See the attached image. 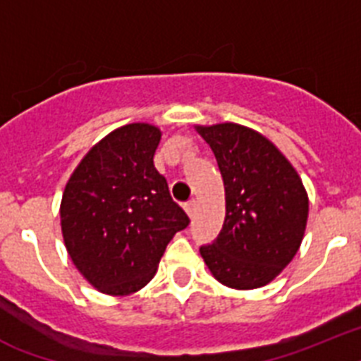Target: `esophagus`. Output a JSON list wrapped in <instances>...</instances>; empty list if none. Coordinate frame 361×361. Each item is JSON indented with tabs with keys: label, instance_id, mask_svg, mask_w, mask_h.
<instances>
[{
	"label": "esophagus",
	"instance_id": "1",
	"mask_svg": "<svg viewBox=\"0 0 361 361\" xmlns=\"http://www.w3.org/2000/svg\"><path fill=\"white\" fill-rule=\"evenodd\" d=\"M183 207H185V212H187V214H189L190 218H192V216L196 214V207H198V205H196V202H194V200L187 202Z\"/></svg>",
	"mask_w": 361,
	"mask_h": 361
}]
</instances>
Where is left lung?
I'll list each match as a JSON object with an SVG mask.
<instances>
[{"label":"left lung","mask_w":361,"mask_h":361,"mask_svg":"<svg viewBox=\"0 0 361 361\" xmlns=\"http://www.w3.org/2000/svg\"><path fill=\"white\" fill-rule=\"evenodd\" d=\"M225 185V221L200 255L219 283L258 289L280 274L302 245L309 198L296 169L272 142L238 123L198 125Z\"/></svg>","instance_id":"left-lung-1"}]
</instances>
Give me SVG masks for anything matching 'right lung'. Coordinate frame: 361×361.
<instances>
[{
    "label": "right lung",
    "mask_w": 361,
    "mask_h": 361,
    "mask_svg": "<svg viewBox=\"0 0 361 361\" xmlns=\"http://www.w3.org/2000/svg\"><path fill=\"white\" fill-rule=\"evenodd\" d=\"M159 140L154 125L116 128L65 185L59 207L65 247L99 293L127 296L145 287L169 241L190 221L154 167Z\"/></svg>",
    "instance_id": "add662e5"
}]
</instances>
